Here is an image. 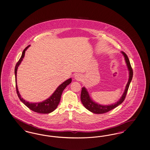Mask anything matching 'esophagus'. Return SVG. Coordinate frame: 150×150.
Wrapping results in <instances>:
<instances>
[{
  "mask_svg": "<svg viewBox=\"0 0 150 150\" xmlns=\"http://www.w3.org/2000/svg\"><path fill=\"white\" fill-rule=\"evenodd\" d=\"M74 78H75V79L76 80H77V81H80V80H81V79H82V75H81V74H76V75H75Z\"/></svg>",
  "mask_w": 150,
  "mask_h": 150,
  "instance_id": "esophagus-1",
  "label": "esophagus"
}]
</instances>
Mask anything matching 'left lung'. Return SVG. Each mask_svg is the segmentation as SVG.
I'll use <instances>...</instances> for the list:
<instances>
[{
  "mask_svg": "<svg viewBox=\"0 0 150 150\" xmlns=\"http://www.w3.org/2000/svg\"><path fill=\"white\" fill-rule=\"evenodd\" d=\"M121 53L125 57V62H126V65L127 66V69H128V72H129V78H128L127 84L126 85L125 91H124L122 96L120 98V99L117 102L113 103V104H109V105L100 104L95 101H94L91 99V98L90 97V95L89 94L88 91L87 90L85 86L82 88L81 96H80L81 101L82 102L84 107L93 113L103 114V113H107L109 111L111 110L112 109L120 105V104H122V102L124 101V100L126 98V94H127V91L128 90L129 84L132 81V77H133V70H132V67L131 66L129 60L128 59L127 54L125 52H123V51H122Z\"/></svg>",
  "mask_w": 150,
  "mask_h": 150,
  "instance_id": "left-lung-1",
  "label": "left lung"
}]
</instances>
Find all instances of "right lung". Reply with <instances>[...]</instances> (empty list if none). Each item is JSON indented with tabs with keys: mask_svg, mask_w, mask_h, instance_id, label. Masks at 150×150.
<instances>
[{
	"mask_svg": "<svg viewBox=\"0 0 150 150\" xmlns=\"http://www.w3.org/2000/svg\"><path fill=\"white\" fill-rule=\"evenodd\" d=\"M30 46V45L28 46L25 47L22 54V56L20 59L17 63L16 67H15V76H16V90L18 94V97L21 101L22 102L25 106H27L30 110L35 112L36 113H41V114H48L54 111L59 105L60 103L61 96L62 95V91L65 89L66 86L69 85L71 83L72 79L69 78V79L66 80L64 82H63L57 88V89L54 91V93L50 96L48 98L42 102H38V103H31V102H27L24 100L23 98L21 97L20 93L18 91V86L17 84V73L18 70V66L21 64V62L23 59L25 51Z\"/></svg>",
	"mask_w": 150,
	"mask_h": 150,
	"instance_id": "add662e5",
	"label": "right lung"
}]
</instances>
